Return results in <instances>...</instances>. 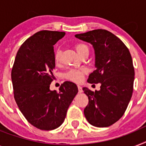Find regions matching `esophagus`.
<instances>
[{
  "instance_id": "obj_1",
  "label": "esophagus",
  "mask_w": 146,
  "mask_h": 146,
  "mask_svg": "<svg viewBox=\"0 0 146 146\" xmlns=\"http://www.w3.org/2000/svg\"><path fill=\"white\" fill-rule=\"evenodd\" d=\"M78 90H79V93H82V89L80 86H78Z\"/></svg>"
}]
</instances>
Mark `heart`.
I'll list each match as a JSON object with an SVG mask.
<instances>
[{"mask_svg":"<svg viewBox=\"0 0 146 146\" xmlns=\"http://www.w3.org/2000/svg\"><path fill=\"white\" fill-rule=\"evenodd\" d=\"M75 48L77 51V53L81 56L86 51H89V48L86 44H82V43H79L75 45ZM62 56V50L60 48L57 49L54 53V60L55 62L58 64L61 60ZM86 70H75V69H72L70 70L68 72H66L65 74V78L66 80L72 81V82H81L83 80V76H84Z\"/></svg>","mask_w":146,"mask_h":146,"instance_id":"b5f03b06","label":"heart"}]
</instances>
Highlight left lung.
<instances>
[{"instance_id": "left-lung-1", "label": "left lung", "mask_w": 146, "mask_h": 146, "mask_svg": "<svg viewBox=\"0 0 146 146\" xmlns=\"http://www.w3.org/2000/svg\"><path fill=\"white\" fill-rule=\"evenodd\" d=\"M75 37L90 43L95 50L96 70L89 74L87 82L101 83L99 91L82 88L89 98L85 117L94 127H109L120 120L131 99L135 76L131 54L119 38L104 29Z\"/></svg>"}]
</instances>
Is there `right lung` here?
Here are the masks:
<instances>
[{
	"instance_id": "add662e5",
	"label": "right lung",
	"mask_w": 146,
	"mask_h": 146,
	"mask_svg": "<svg viewBox=\"0 0 146 146\" xmlns=\"http://www.w3.org/2000/svg\"><path fill=\"white\" fill-rule=\"evenodd\" d=\"M64 32L43 30L26 40L17 51L11 72L15 101L31 124L42 130L57 129L78 92L77 86L66 81L59 92L51 91L54 79V45Z\"/></svg>"
}]
</instances>
